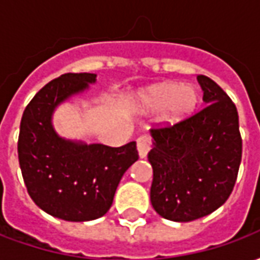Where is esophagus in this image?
Here are the masks:
<instances>
[{
	"mask_svg": "<svg viewBox=\"0 0 260 260\" xmlns=\"http://www.w3.org/2000/svg\"><path fill=\"white\" fill-rule=\"evenodd\" d=\"M136 146H138V153H139V157L145 158L147 156V153L150 150V139L149 136H141L138 141H136Z\"/></svg>",
	"mask_w": 260,
	"mask_h": 260,
	"instance_id": "1",
	"label": "esophagus"
}]
</instances>
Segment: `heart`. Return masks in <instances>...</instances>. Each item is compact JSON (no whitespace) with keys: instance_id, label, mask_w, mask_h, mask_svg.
<instances>
[{"instance_id":"b5f03b06","label":"heart","mask_w":260,"mask_h":260,"mask_svg":"<svg viewBox=\"0 0 260 260\" xmlns=\"http://www.w3.org/2000/svg\"><path fill=\"white\" fill-rule=\"evenodd\" d=\"M199 90L193 85L178 82H158L136 91L131 107L138 114H154L161 111L160 122L174 126L191 117L199 104Z\"/></svg>"}]
</instances>
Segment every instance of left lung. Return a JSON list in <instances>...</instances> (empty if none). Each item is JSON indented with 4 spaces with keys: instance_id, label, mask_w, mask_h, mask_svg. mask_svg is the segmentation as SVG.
<instances>
[{
    "instance_id": "1",
    "label": "left lung",
    "mask_w": 260,
    "mask_h": 260,
    "mask_svg": "<svg viewBox=\"0 0 260 260\" xmlns=\"http://www.w3.org/2000/svg\"><path fill=\"white\" fill-rule=\"evenodd\" d=\"M206 107L174 126L150 131V202L161 217L185 223L213 213L233 192L242 156L235 104L220 86L198 76Z\"/></svg>"
}]
</instances>
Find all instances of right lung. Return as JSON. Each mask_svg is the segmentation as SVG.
Returning a JSON list of instances; mask_svg holds the SVG:
<instances>
[{
	"label": "right lung",
	"mask_w": 260,
	"mask_h": 260,
	"mask_svg": "<svg viewBox=\"0 0 260 260\" xmlns=\"http://www.w3.org/2000/svg\"><path fill=\"white\" fill-rule=\"evenodd\" d=\"M96 74H64L31 99L20 121L18 157L29 195L42 210L65 221L102 217L119 181L138 160L135 142L121 147L67 139L54 111L96 83Z\"/></svg>",
	"instance_id": "add662e5"
}]
</instances>
